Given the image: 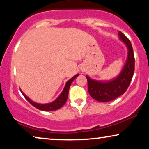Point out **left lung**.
<instances>
[{
    "mask_svg": "<svg viewBox=\"0 0 149 149\" xmlns=\"http://www.w3.org/2000/svg\"><path fill=\"white\" fill-rule=\"evenodd\" d=\"M118 35L128 49L127 60L120 74L115 79L108 82L97 81L87 76L89 93L94 100L98 102H110L123 95L130 84L134 74V56L131 42L122 32L119 31Z\"/></svg>",
    "mask_w": 149,
    "mask_h": 149,
    "instance_id": "1",
    "label": "left lung"
}]
</instances>
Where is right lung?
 Instances as JSON below:
<instances>
[{
  "label": "right lung",
  "mask_w": 149,
  "mask_h": 149,
  "mask_svg": "<svg viewBox=\"0 0 149 149\" xmlns=\"http://www.w3.org/2000/svg\"><path fill=\"white\" fill-rule=\"evenodd\" d=\"M78 76H79L78 74L76 75V76H73V78H71V79L69 80L67 82H66V85H65L64 90H63V91L61 93V95H59V96L54 101V102H52V103L45 104L36 103V102H33V101L31 100L28 97L26 96L24 94L22 91L21 92H22V95H24V97L26 98V100L28 101V102H29L31 105H33L34 107H36L38 109H39V110L47 111H55V110H57V109H60L61 107H62L65 104V103H66V100H67V98H68L69 88H70V86H71V83H72L73 80H74L75 78H76V77H78Z\"/></svg>",
  "instance_id": "1"
}]
</instances>
